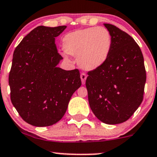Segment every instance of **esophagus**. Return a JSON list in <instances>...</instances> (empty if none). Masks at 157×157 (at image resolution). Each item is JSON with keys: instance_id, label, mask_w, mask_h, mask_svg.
Returning a JSON list of instances; mask_svg holds the SVG:
<instances>
[{"instance_id": "obj_1", "label": "esophagus", "mask_w": 157, "mask_h": 157, "mask_svg": "<svg viewBox=\"0 0 157 157\" xmlns=\"http://www.w3.org/2000/svg\"><path fill=\"white\" fill-rule=\"evenodd\" d=\"M80 78H81V81H82V85L86 84V78H87V76H86V74H84V73L81 74Z\"/></svg>"}]
</instances>
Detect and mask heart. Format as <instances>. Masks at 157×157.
<instances>
[{"mask_svg": "<svg viewBox=\"0 0 157 157\" xmlns=\"http://www.w3.org/2000/svg\"><path fill=\"white\" fill-rule=\"evenodd\" d=\"M112 48L109 32L103 27L77 30L64 36L63 48L67 54L77 56L80 68L94 71L107 61Z\"/></svg>", "mask_w": 157, "mask_h": 157, "instance_id": "b5f03b06", "label": "heart"}]
</instances>
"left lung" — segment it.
<instances>
[{
	"mask_svg": "<svg viewBox=\"0 0 157 157\" xmlns=\"http://www.w3.org/2000/svg\"><path fill=\"white\" fill-rule=\"evenodd\" d=\"M112 39L107 61L88 72L86 86L95 116L107 124L127 121L143 99L146 73L138 44L126 32L104 23Z\"/></svg>",
	"mask_w": 157,
	"mask_h": 157,
	"instance_id": "8db88e82",
	"label": "left lung"
}]
</instances>
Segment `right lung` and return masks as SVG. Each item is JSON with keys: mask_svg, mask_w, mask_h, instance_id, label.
<instances>
[{"mask_svg": "<svg viewBox=\"0 0 157 157\" xmlns=\"http://www.w3.org/2000/svg\"><path fill=\"white\" fill-rule=\"evenodd\" d=\"M67 26H38L15 48L9 76L11 101L32 126L53 125L63 118L69 101L81 86L78 69L58 67L63 59L56 38Z\"/></svg>", "mask_w": 157, "mask_h": 157, "instance_id": "right-lung-1", "label": "right lung"}]
</instances>
